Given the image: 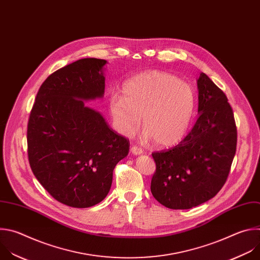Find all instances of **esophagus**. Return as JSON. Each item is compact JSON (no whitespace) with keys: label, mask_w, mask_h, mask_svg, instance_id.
Returning a JSON list of instances; mask_svg holds the SVG:
<instances>
[{"label":"esophagus","mask_w":260,"mask_h":260,"mask_svg":"<svg viewBox=\"0 0 260 260\" xmlns=\"http://www.w3.org/2000/svg\"><path fill=\"white\" fill-rule=\"evenodd\" d=\"M131 151H132V153H134V154H141V153L143 152V149H142L141 147H138L137 145H133V146L131 147Z\"/></svg>","instance_id":"esophagus-1"}]
</instances>
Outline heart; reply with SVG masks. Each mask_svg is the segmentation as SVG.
I'll use <instances>...</instances> for the list:
<instances>
[{"mask_svg":"<svg viewBox=\"0 0 260 260\" xmlns=\"http://www.w3.org/2000/svg\"><path fill=\"white\" fill-rule=\"evenodd\" d=\"M109 106L120 134L133 135L142 117L144 138H152L161 146H171L182 140L190 126L196 97L187 83L151 71L127 80L123 96L112 94Z\"/></svg>","mask_w":260,"mask_h":260,"instance_id":"b5f03b06","label":"heart"}]
</instances>
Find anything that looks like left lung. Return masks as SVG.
Instances as JSON below:
<instances>
[{"label":"left lung","instance_id":"left-lung-1","mask_svg":"<svg viewBox=\"0 0 260 260\" xmlns=\"http://www.w3.org/2000/svg\"><path fill=\"white\" fill-rule=\"evenodd\" d=\"M199 118L174 147L151 153L153 198L170 209H190L209 201L224 185L237 149V126L228 97L201 73Z\"/></svg>","mask_w":260,"mask_h":260}]
</instances>
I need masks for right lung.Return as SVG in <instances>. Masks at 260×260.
<instances>
[{"mask_svg": "<svg viewBox=\"0 0 260 260\" xmlns=\"http://www.w3.org/2000/svg\"><path fill=\"white\" fill-rule=\"evenodd\" d=\"M106 63L83 58L51 74L27 122L32 173L55 200L75 208H88L107 197L114 169L129 151V139L84 102L103 96Z\"/></svg>", "mask_w": 260, "mask_h": 260, "instance_id": "1", "label": "right lung"}]
</instances>
